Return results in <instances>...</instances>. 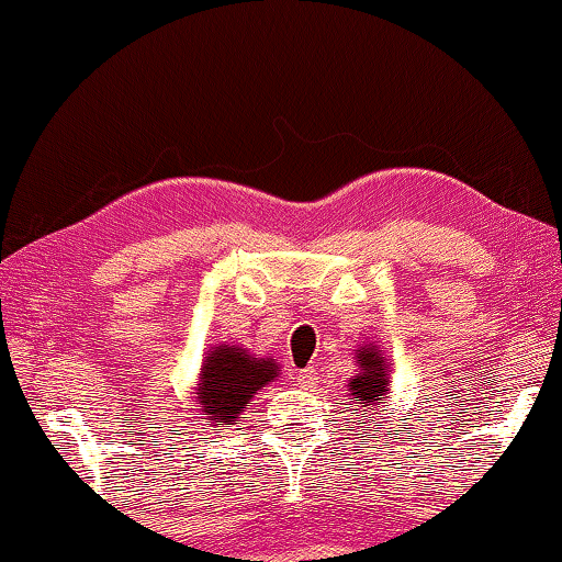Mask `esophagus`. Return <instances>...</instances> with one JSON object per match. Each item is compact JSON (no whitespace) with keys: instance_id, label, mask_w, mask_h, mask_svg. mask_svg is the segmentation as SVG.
Masks as SVG:
<instances>
[{"instance_id":"34e87169","label":"esophagus","mask_w":562,"mask_h":562,"mask_svg":"<svg viewBox=\"0 0 562 562\" xmlns=\"http://www.w3.org/2000/svg\"><path fill=\"white\" fill-rule=\"evenodd\" d=\"M295 379H297L300 386H305V389H307V386H313V383H315L317 373L313 371V368H303V371H297Z\"/></svg>"}]
</instances>
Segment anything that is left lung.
I'll use <instances>...</instances> for the list:
<instances>
[{
  "label": "left lung",
  "mask_w": 562,
  "mask_h": 562,
  "mask_svg": "<svg viewBox=\"0 0 562 562\" xmlns=\"http://www.w3.org/2000/svg\"><path fill=\"white\" fill-rule=\"evenodd\" d=\"M356 366L358 371L348 381L350 398L358 408L375 412V408L386 404L391 393V363L375 342H361L356 350Z\"/></svg>",
  "instance_id": "obj_1"
}]
</instances>
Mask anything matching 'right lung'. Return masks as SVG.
<instances>
[{"label":"right lung","mask_w":562,"mask_h":562,"mask_svg":"<svg viewBox=\"0 0 562 562\" xmlns=\"http://www.w3.org/2000/svg\"><path fill=\"white\" fill-rule=\"evenodd\" d=\"M274 379H280V363L274 358H257L234 342H216L206 350L194 386L199 418H206L214 429L234 424L255 393Z\"/></svg>","instance_id":"right-lung-1"}]
</instances>
